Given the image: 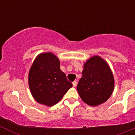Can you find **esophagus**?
Returning <instances> with one entry per match:
<instances>
[{
    "instance_id": "esophagus-1",
    "label": "esophagus",
    "mask_w": 135,
    "mask_h": 135,
    "mask_svg": "<svg viewBox=\"0 0 135 135\" xmlns=\"http://www.w3.org/2000/svg\"><path fill=\"white\" fill-rule=\"evenodd\" d=\"M72 84H73V86L75 87L76 86V85H77V82H76V80H74L73 82H72Z\"/></svg>"
}]
</instances>
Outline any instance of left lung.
<instances>
[{
  "label": "left lung",
  "mask_w": 135,
  "mask_h": 135,
  "mask_svg": "<svg viewBox=\"0 0 135 135\" xmlns=\"http://www.w3.org/2000/svg\"><path fill=\"white\" fill-rule=\"evenodd\" d=\"M114 89V75L108 62L99 55L87 59L77 85L82 101L93 107L99 105L110 97Z\"/></svg>",
  "instance_id": "left-lung-1"
}]
</instances>
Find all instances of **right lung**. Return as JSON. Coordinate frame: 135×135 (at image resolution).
Instances as JSON below:
<instances>
[{
  "mask_svg": "<svg viewBox=\"0 0 135 135\" xmlns=\"http://www.w3.org/2000/svg\"><path fill=\"white\" fill-rule=\"evenodd\" d=\"M28 84L34 99L51 107L62 99L73 84L60 69V61L51 52L38 55L28 74Z\"/></svg>",
  "mask_w": 135,
  "mask_h": 135,
  "instance_id": "right-lung-1",
  "label": "right lung"
}]
</instances>
